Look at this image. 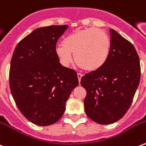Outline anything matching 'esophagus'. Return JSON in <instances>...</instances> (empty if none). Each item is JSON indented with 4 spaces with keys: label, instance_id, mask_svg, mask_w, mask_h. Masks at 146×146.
<instances>
[{
    "label": "esophagus",
    "instance_id": "obj_1",
    "mask_svg": "<svg viewBox=\"0 0 146 146\" xmlns=\"http://www.w3.org/2000/svg\"><path fill=\"white\" fill-rule=\"evenodd\" d=\"M83 74L82 73H77V76H78V80H79V81L81 80V78H82V76H83Z\"/></svg>",
    "mask_w": 146,
    "mask_h": 146
}]
</instances>
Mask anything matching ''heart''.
<instances>
[{
  "instance_id": "1",
  "label": "heart",
  "mask_w": 146,
  "mask_h": 146,
  "mask_svg": "<svg viewBox=\"0 0 146 146\" xmlns=\"http://www.w3.org/2000/svg\"><path fill=\"white\" fill-rule=\"evenodd\" d=\"M110 38L105 31L95 28L74 31L56 47V54L60 63L68 66L73 61L86 71H96L107 61L110 53Z\"/></svg>"
}]
</instances>
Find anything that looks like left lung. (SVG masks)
<instances>
[{
	"label": "left lung",
	"instance_id": "8db88e82",
	"mask_svg": "<svg viewBox=\"0 0 146 146\" xmlns=\"http://www.w3.org/2000/svg\"><path fill=\"white\" fill-rule=\"evenodd\" d=\"M110 56L100 69L86 73L80 84L86 90L84 108L96 123L109 125L124 116L139 84L141 68L135 47L110 29Z\"/></svg>",
	"mask_w": 146,
	"mask_h": 146
}]
</instances>
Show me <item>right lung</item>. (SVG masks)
<instances>
[{
  "label": "right lung",
  "instance_id": "right-lung-1",
  "mask_svg": "<svg viewBox=\"0 0 146 146\" xmlns=\"http://www.w3.org/2000/svg\"><path fill=\"white\" fill-rule=\"evenodd\" d=\"M67 28L52 25L36 29L19 42L13 53L11 94L21 113L36 125L57 122L79 84L77 73L61 65L55 52L56 42Z\"/></svg>",
  "mask_w": 146,
  "mask_h": 146
}]
</instances>
